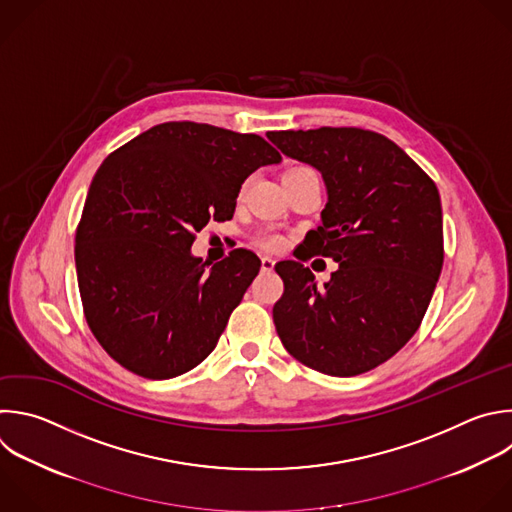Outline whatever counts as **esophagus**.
I'll use <instances>...</instances> for the list:
<instances>
[{
	"instance_id": "34e87169",
	"label": "esophagus",
	"mask_w": 512,
	"mask_h": 512,
	"mask_svg": "<svg viewBox=\"0 0 512 512\" xmlns=\"http://www.w3.org/2000/svg\"><path fill=\"white\" fill-rule=\"evenodd\" d=\"M273 267H275V261L271 257H263L261 259V269L263 271H273Z\"/></svg>"
}]
</instances>
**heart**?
<instances>
[{"instance_id":"1","label":"heart","mask_w":512,"mask_h":512,"mask_svg":"<svg viewBox=\"0 0 512 512\" xmlns=\"http://www.w3.org/2000/svg\"><path fill=\"white\" fill-rule=\"evenodd\" d=\"M307 170H311V168H307V166H295V168H289L285 175H299V173H307ZM257 243H259L263 249L275 251V249H281L285 241H283V237L277 235V233H263V235H259Z\"/></svg>"}]
</instances>
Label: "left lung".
<instances>
[{
  "mask_svg": "<svg viewBox=\"0 0 512 512\" xmlns=\"http://www.w3.org/2000/svg\"><path fill=\"white\" fill-rule=\"evenodd\" d=\"M287 156L315 166L327 187L311 255L339 269L317 287L309 267L283 261L273 321L303 366L339 378L370 372L418 331L444 261L442 207L434 181L374 130L321 126L269 132Z\"/></svg>",
  "mask_w": 512,
  "mask_h": 512,
  "instance_id": "1",
  "label": "left lung"
}]
</instances>
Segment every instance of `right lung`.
<instances>
[{"instance_id":"add662e5","label":"right lung","mask_w":512,"mask_h":512,"mask_svg":"<svg viewBox=\"0 0 512 512\" xmlns=\"http://www.w3.org/2000/svg\"><path fill=\"white\" fill-rule=\"evenodd\" d=\"M279 160L259 134L164 122L100 164L74 255L88 327L114 362L168 380L215 350L261 261L235 249L207 269L195 233L233 219L245 179Z\"/></svg>"}]
</instances>
